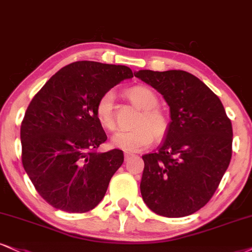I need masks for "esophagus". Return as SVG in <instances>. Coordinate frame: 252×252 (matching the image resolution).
Instances as JSON below:
<instances>
[{
  "label": "esophagus",
  "instance_id": "esophagus-1",
  "mask_svg": "<svg viewBox=\"0 0 252 252\" xmlns=\"http://www.w3.org/2000/svg\"><path fill=\"white\" fill-rule=\"evenodd\" d=\"M133 157V154L131 153H125V161H128L131 158Z\"/></svg>",
  "mask_w": 252,
  "mask_h": 252
}]
</instances>
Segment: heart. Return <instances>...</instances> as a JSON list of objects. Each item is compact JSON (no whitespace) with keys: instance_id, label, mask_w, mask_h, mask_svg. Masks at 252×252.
Wrapping results in <instances>:
<instances>
[{"instance_id":"heart-1","label":"heart","mask_w":252,"mask_h":252,"mask_svg":"<svg viewBox=\"0 0 252 252\" xmlns=\"http://www.w3.org/2000/svg\"><path fill=\"white\" fill-rule=\"evenodd\" d=\"M127 97L135 106L141 108L142 113L131 131H118L112 136V145L126 153H135L152 144L153 138L161 139L168 131L169 121L166 114L158 108L159 99L153 90L147 86H133L127 91ZM95 118L106 129L116 127L114 118V94L105 92L95 105Z\"/></svg>"}]
</instances>
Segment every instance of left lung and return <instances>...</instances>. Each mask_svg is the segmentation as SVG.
<instances>
[{"mask_svg":"<svg viewBox=\"0 0 252 252\" xmlns=\"http://www.w3.org/2000/svg\"><path fill=\"white\" fill-rule=\"evenodd\" d=\"M134 76L160 92L170 111L159 150L142 155V198L158 215H191L213 197L230 163L231 121L220 98L194 74L140 70Z\"/></svg>","mask_w":252,"mask_h":252,"instance_id":"8db88e82","label":"left lung"}]
</instances>
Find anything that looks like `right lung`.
I'll use <instances>...</instances> for the list:
<instances>
[{
    "instance_id": "right-lung-1",
    "label": "right lung",
    "mask_w": 252,
    "mask_h": 252,
    "mask_svg": "<svg viewBox=\"0 0 252 252\" xmlns=\"http://www.w3.org/2000/svg\"><path fill=\"white\" fill-rule=\"evenodd\" d=\"M132 77L125 65L74 62L55 73L28 106L21 125L22 163L38 194L56 209L86 213L105 196L124 153L97 152L107 136L95 105Z\"/></svg>"
}]
</instances>
